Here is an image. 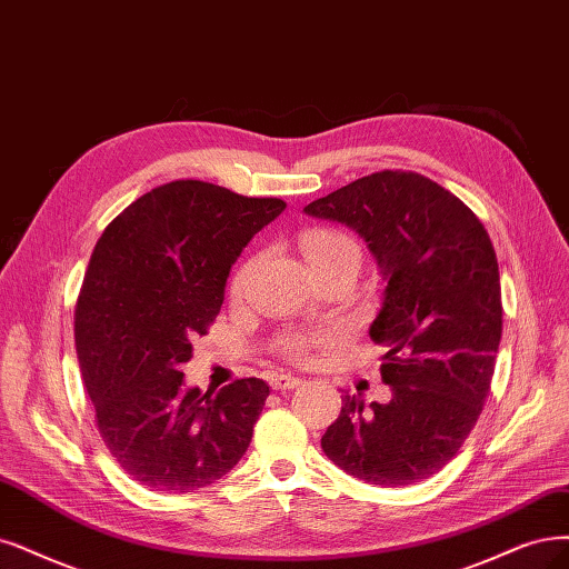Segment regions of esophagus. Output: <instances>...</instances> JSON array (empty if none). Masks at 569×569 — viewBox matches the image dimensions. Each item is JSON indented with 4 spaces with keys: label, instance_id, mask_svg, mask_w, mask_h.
Listing matches in <instances>:
<instances>
[{
    "label": "esophagus",
    "instance_id": "obj_1",
    "mask_svg": "<svg viewBox=\"0 0 569 569\" xmlns=\"http://www.w3.org/2000/svg\"><path fill=\"white\" fill-rule=\"evenodd\" d=\"M269 385H271V389H277V391H290V389L300 387L302 380H300V377H290V375H273Z\"/></svg>",
    "mask_w": 569,
    "mask_h": 569
}]
</instances>
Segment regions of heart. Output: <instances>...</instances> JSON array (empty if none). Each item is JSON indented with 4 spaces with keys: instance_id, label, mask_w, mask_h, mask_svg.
Returning a JSON list of instances; mask_svg holds the SVG:
<instances>
[{
    "instance_id": "heart-1",
    "label": "heart",
    "mask_w": 569,
    "mask_h": 569,
    "mask_svg": "<svg viewBox=\"0 0 569 569\" xmlns=\"http://www.w3.org/2000/svg\"><path fill=\"white\" fill-rule=\"evenodd\" d=\"M302 250L307 262H323V260H335V258H351L356 262H361V250L359 243H356L349 234L338 229H311L302 237ZM243 281V271H239V277L234 279V290L241 288ZM313 340L307 338V335H296L286 342V351L292 356V359H307L311 351Z\"/></svg>"
}]
</instances>
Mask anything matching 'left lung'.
I'll return each mask as SVG.
<instances>
[{
    "instance_id": "obj_1",
    "label": "left lung",
    "mask_w": 569,
    "mask_h": 569,
    "mask_svg": "<svg viewBox=\"0 0 569 569\" xmlns=\"http://www.w3.org/2000/svg\"><path fill=\"white\" fill-rule=\"evenodd\" d=\"M305 213L353 229L387 283L370 340L387 349L391 401L347 393L321 448L370 486H412L457 455L490 393L501 340L492 241L471 208L412 171L359 178Z\"/></svg>"
}]
</instances>
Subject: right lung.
Wrapping results in <instances>:
<instances>
[{
	"label": "right lung",
	"mask_w": 569,
	"mask_h": 569,
	"mask_svg": "<svg viewBox=\"0 0 569 569\" xmlns=\"http://www.w3.org/2000/svg\"><path fill=\"white\" fill-rule=\"evenodd\" d=\"M281 199L201 180L166 182L96 243L74 313L77 359L98 431L119 467L154 492H192L237 467L269 387H184L180 366L224 302L229 269Z\"/></svg>",
	"instance_id": "obj_1"
}]
</instances>
